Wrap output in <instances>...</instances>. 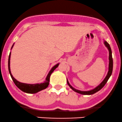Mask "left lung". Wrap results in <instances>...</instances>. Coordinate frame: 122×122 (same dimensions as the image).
Segmentation results:
<instances>
[{
	"mask_svg": "<svg viewBox=\"0 0 122 122\" xmlns=\"http://www.w3.org/2000/svg\"><path fill=\"white\" fill-rule=\"evenodd\" d=\"M104 43L105 45V46L107 47L108 50L109 51V71H108V73L107 74V76H106L105 79L103 80V81L98 86L96 87V88H94V89L91 90V91H79V90L76 89L74 88H73L71 85H70V83L68 82V81H67V84L68 85L70 86V87L73 90V91L76 92L80 93L81 94H84V95H91V94H93L94 93H95L96 92H97L98 91H99L102 88H103V86H105V85L106 84V82L108 81V80L110 78V77L111 76V75L112 74V68H113V61H112V49H111L110 46V45L106 41L104 42Z\"/></svg>",
	"mask_w": 122,
	"mask_h": 122,
	"instance_id": "obj_1",
	"label": "left lung"
}]
</instances>
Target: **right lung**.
Wrapping results in <instances>:
<instances>
[{"instance_id": "1", "label": "right lung", "mask_w": 122, "mask_h": 122, "mask_svg": "<svg viewBox=\"0 0 122 122\" xmlns=\"http://www.w3.org/2000/svg\"><path fill=\"white\" fill-rule=\"evenodd\" d=\"M13 45L12 46V48ZM11 48V49H12ZM10 53L9 55V58H8V70L9 72L10 73V76H11L13 82L15 85L19 88L22 91L24 92L25 93H31V94H33V93H36L42 90L45 89L48 86V85H49V81H50V75L52 73V72L55 70V68H56L58 67L59 64H56L55 66H54L53 67L51 68V70H50V71L49 72V74L47 75V77H46V81L43 83L41 84H25V83H22L18 81L17 80H16L14 77H13L12 75L11 74L10 70Z\"/></svg>"}]
</instances>
